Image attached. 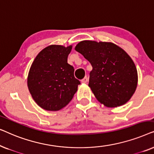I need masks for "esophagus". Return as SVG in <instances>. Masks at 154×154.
I'll list each match as a JSON object with an SVG mask.
<instances>
[{
	"label": "esophagus",
	"instance_id": "obj_1",
	"mask_svg": "<svg viewBox=\"0 0 154 154\" xmlns=\"http://www.w3.org/2000/svg\"><path fill=\"white\" fill-rule=\"evenodd\" d=\"M88 81V78H87V76H85V78H84L83 79L81 80V82H82V83H87Z\"/></svg>",
	"mask_w": 154,
	"mask_h": 154
}]
</instances>
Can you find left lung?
I'll return each instance as SVG.
<instances>
[{
	"mask_svg": "<svg viewBox=\"0 0 154 154\" xmlns=\"http://www.w3.org/2000/svg\"><path fill=\"white\" fill-rule=\"evenodd\" d=\"M75 50L92 65L88 85L99 102L117 107L130 100L137 85V71L122 48L108 42L83 41Z\"/></svg>",
	"mask_w": 154,
	"mask_h": 154,
	"instance_id": "obj_1",
	"label": "left lung"
}]
</instances>
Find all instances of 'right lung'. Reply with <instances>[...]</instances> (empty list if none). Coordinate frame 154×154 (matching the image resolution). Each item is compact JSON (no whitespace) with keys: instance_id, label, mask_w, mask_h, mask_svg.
<instances>
[{"instance_id":"right-lung-1","label":"right lung","mask_w":154,"mask_h":154,"mask_svg":"<svg viewBox=\"0 0 154 154\" xmlns=\"http://www.w3.org/2000/svg\"><path fill=\"white\" fill-rule=\"evenodd\" d=\"M72 46L52 45L39 52L31 64L27 85L33 100L42 109L59 111L70 102L81 84L67 63Z\"/></svg>"}]
</instances>
